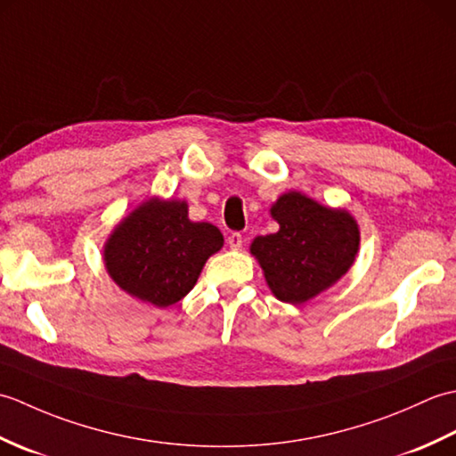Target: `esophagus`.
I'll list each match as a JSON object with an SVG mask.
<instances>
[{
    "label": "esophagus",
    "instance_id": "obj_1",
    "mask_svg": "<svg viewBox=\"0 0 456 456\" xmlns=\"http://www.w3.org/2000/svg\"><path fill=\"white\" fill-rule=\"evenodd\" d=\"M243 235L240 233H231L229 237H227V243H229V247L233 248V250H239L240 247H243Z\"/></svg>",
    "mask_w": 456,
    "mask_h": 456
}]
</instances>
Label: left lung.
I'll use <instances>...</instances> for the list:
<instances>
[{
    "mask_svg": "<svg viewBox=\"0 0 456 456\" xmlns=\"http://www.w3.org/2000/svg\"><path fill=\"white\" fill-rule=\"evenodd\" d=\"M280 231L250 245L273 294L288 304H304L335 284L358 250V227L343 209L319 206L288 191L273 208Z\"/></svg>",
    "mask_w": 456,
    "mask_h": 456,
    "instance_id": "1",
    "label": "left lung"
}]
</instances>
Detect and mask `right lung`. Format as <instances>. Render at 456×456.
<instances>
[{"instance_id": "obj_1", "label": "right lung", "mask_w": 456, "mask_h": 456, "mask_svg": "<svg viewBox=\"0 0 456 456\" xmlns=\"http://www.w3.org/2000/svg\"><path fill=\"white\" fill-rule=\"evenodd\" d=\"M221 247V231L190 221L183 201L149 200L113 231L105 266L125 292L167 307L190 292L206 260Z\"/></svg>"}]
</instances>
